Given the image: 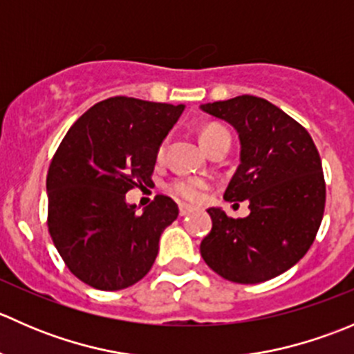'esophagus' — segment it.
Instances as JSON below:
<instances>
[{"instance_id": "1", "label": "esophagus", "mask_w": 354, "mask_h": 354, "mask_svg": "<svg viewBox=\"0 0 354 354\" xmlns=\"http://www.w3.org/2000/svg\"><path fill=\"white\" fill-rule=\"evenodd\" d=\"M192 210H194V207H192V205H187V203H180V216L181 217L188 216V214H190Z\"/></svg>"}]
</instances>
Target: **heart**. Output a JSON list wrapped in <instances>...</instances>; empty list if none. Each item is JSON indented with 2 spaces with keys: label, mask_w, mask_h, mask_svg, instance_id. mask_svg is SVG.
<instances>
[{
  "label": "heart",
  "mask_w": 354,
  "mask_h": 354,
  "mask_svg": "<svg viewBox=\"0 0 354 354\" xmlns=\"http://www.w3.org/2000/svg\"><path fill=\"white\" fill-rule=\"evenodd\" d=\"M223 137H230L224 128L221 127H207L205 130L200 133V142H202L203 149L209 147L210 144H214L216 140ZM164 145L159 149V156L162 154ZM207 188V183L203 180H198V178H178V180H173L169 185H167V190L171 192L176 197L190 200V202H197V200L202 198V192Z\"/></svg>",
  "instance_id": "heart-1"
}]
</instances>
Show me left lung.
<instances>
[{"label":"left lung","mask_w":354,"mask_h":354,"mask_svg":"<svg viewBox=\"0 0 354 354\" xmlns=\"http://www.w3.org/2000/svg\"><path fill=\"white\" fill-rule=\"evenodd\" d=\"M203 113L226 121L240 138V166L224 198L248 202L245 219L210 207L212 230L200 243L221 277L257 284L286 272L305 257L326 207L322 160L308 131L283 109L255 95L207 102Z\"/></svg>","instance_id":"8db88e82"}]
</instances>
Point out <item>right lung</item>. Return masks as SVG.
<instances>
[{
  "label": "right lung",
  "mask_w": 354,
  "mask_h": 354,
  "mask_svg": "<svg viewBox=\"0 0 354 354\" xmlns=\"http://www.w3.org/2000/svg\"><path fill=\"white\" fill-rule=\"evenodd\" d=\"M185 104L106 99L82 114L48 171V227L68 269L88 286L118 291L151 270L178 205L159 195L142 214L127 192L152 183L157 152Z\"/></svg>",
  "instance_id": "right-lung-1"
}]
</instances>
